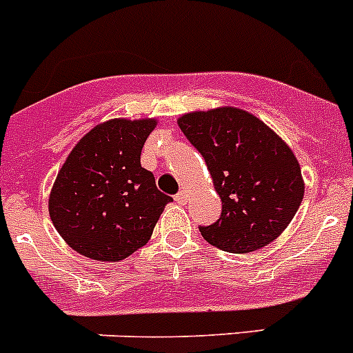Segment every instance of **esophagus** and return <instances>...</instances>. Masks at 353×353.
<instances>
[{
    "instance_id": "esophagus-1",
    "label": "esophagus",
    "mask_w": 353,
    "mask_h": 353,
    "mask_svg": "<svg viewBox=\"0 0 353 353\" xmlns=\"http://www.w3.org/2000/svg\"><path fill=\"white\" fill-rule=\"evenodd\" d=\"M187 198H189V196H187V192L185 191H180L179 194L174 196V199H176V201H179L180 205H183L187 201Z\"/></svg>"
}]
</instances>
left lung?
<instances>
[{
    "label": "left lung",
    "instance_id": "obj_1",
    "mask_svg": "<svg viewBox=\"0 0 353 353\" xmlns=\"http://www.w3.org/2000/svg\"><path fill=\"white\" fill-rule=\"evenodd\" d=\"M176 123L203 155L223 201L217 223L199 228L203 239L239 254L274 242L304 198L301 164L288 143L260 118L233 105L191 111Z\"/></svg>",
    "mask_w": 353,
    "mask_h": 353
}]
</instances>
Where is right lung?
<instances>
[{"instance_id": "obj_1", "label": "right lung", "mask_w": 353, "mask_h": 353, "mask_svg": "<svg viewBox=\"0 0 353 353\" xmlns=\"http://www.w3.org/2000/svg\"><path fill=\"white\" fill-rule=\"evenodd\" d=\"M157 118H111L70 150L49 194L56 232L76 252L120 261L141 249L170 201L141 168V150Z\"/></svg>"}]
</instances>
